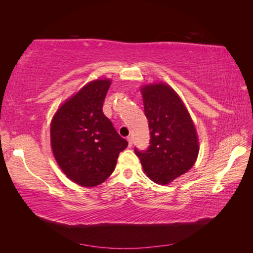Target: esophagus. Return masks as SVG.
I'll return each mask as SVG.
<instances>
[{
	"label": "esophagus",
	"instance_id": "obj_1",
	"mask_svg": "<svg viewBox=\"0 0 253 253\" xmlns=\"http://www.w3.org/2000/svg\"><path fill=\"white\" fill-rule=\"evenodd\" d=\"M127 141H128V147H131L132 146V138L131 137H128L127 138Z\"/></svg>",
	"mask_w": 253,
	"mask_h": 253
}]
</instances>
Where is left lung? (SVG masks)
<instances>
[{"label":"left lung","mask_w":253,"mask_h":253,"mask_svg":"<svg viewBox=\"0 0 253 253\" xmlns=\"http://www.w3.org/2000/svg\"><path fill=\"white\" fill-rule=\"evenodd\" d=\"M141 93L151 139L146 151L135 149V153L150 179L168 185L196 163V127L184 102L169 84L143 85Z\"/></svg>","instance_id":"1"}]
</instances>
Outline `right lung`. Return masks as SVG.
<instances>
[{
	"label": "right lung",
	"instance_id": "add662e5",
	"mask_svg": "<svg viewBox=\"0 0 253 253\" xmlns=\"http://www.w3.org/2000/svg\"><path fill=\"white\" fill-rule=\"evenodd\" d=\"M110 79L90 82L58 107L51 122V146L69 179L83 187L102 184L128 142L102 111Z\"/></svg>",
	"mask_w": 253,
	"mask_h": 253
}]
</instances>
